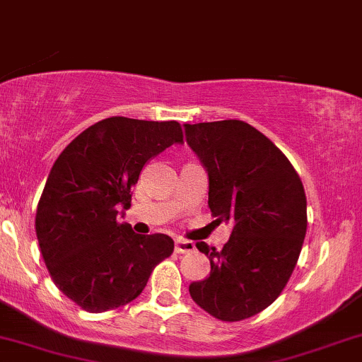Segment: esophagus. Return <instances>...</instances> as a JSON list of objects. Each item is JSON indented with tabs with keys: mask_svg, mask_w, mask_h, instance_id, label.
<instances>
[{
	"mask_svg": "<svg viewBox=\"0 0 362 362\" xmlns=\"http://www.w3.org/2000/svg\"><path fill=\"white\" fill-rule=\"evenodd\" d=\"M195 248L194 242H189V240H177L175 242V252L177 253H189Z\"/></svg>",
	"mask_w": 362,
	"mask_h": 362,
	"instance_id": "34e87169",
	"label": "esophagus"
}]
</instances>
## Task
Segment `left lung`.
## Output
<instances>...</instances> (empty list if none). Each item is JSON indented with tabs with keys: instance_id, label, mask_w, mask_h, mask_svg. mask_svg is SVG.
Wrapping results in <instances>:
<instances>
[{
	"instance_id": "left-lung-1",
	"label": "left lung",
	"mask_w": 362,
	"mask_h": 362,
	"mask_svg": "<svg viewBox=\"0 0 362 362\" xmlns=\"http://www.w3.org/2000/svg\"><path fill=\"white\" fill-rule=\"evenodd\" d=\"M187 144L209 177V209L233 223L223 250L195 243L211 274L189 293L223 322H240L277 300L306 235V195L284 153L243 120L185 124Z\"/></svg>"
}]
</instances>
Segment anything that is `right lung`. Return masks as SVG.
Masks as SVG:
<instances>
[{
    "label": "right lung",
    "mask_w": 362,
    "mask_h": 362,
    "mask_svg": "<svg viewBox=\"0 0 362 362\" xmlns=\"http://www.w3.org/2000/svg\"><path fill=\"white\" fill-rule=\"evenodd\" d=\"M184 143L175 120L109 117L74 138L40 195L35 233L54 284L90 313L115 310L143 293L153 269L172 255L168 235H138L119 223L141 170Z\"/></svg>",
    "instance_id": "add662e5"
}]
</instances>
